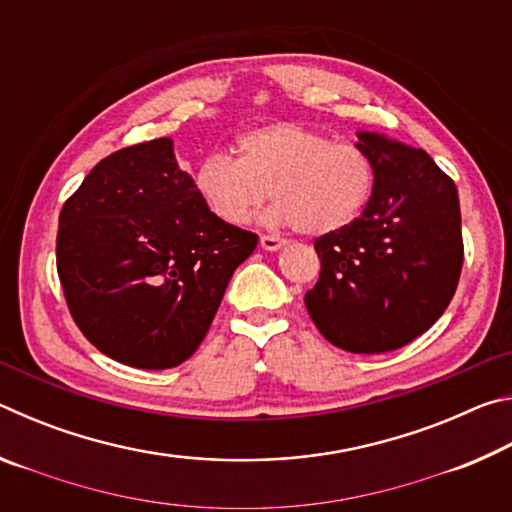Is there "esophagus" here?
<instances>
[{"mask_svg":"<svg viewBox=\"0 0 512 512\" xmlns=\"http://www.w3.org/2000/svg\"><path fill=\"white\" fill-rule=\"evenodd\" d=\"M284 244H287V241L284 239H280V237H273V235H262L259 237V246H262L264 250H280Z\"/></svg>","mask_w":512,"mask_h":512,"instance_id":"esophagus-1","label":"esophagus"}]
</instances>
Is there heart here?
Returning a JSON list of instances; mask_svg holds the SVG:
<instances>
[{"label": "heart", "mask_w": 512, "mask_h": 512, "mask_svg": "<svg viewBox=\"0 0 512 512\" xmlns=\"http://www.w3.org/2000/svg\"><path fill=\"white\" fill-rule=\"evenodd\" d=\"M196 192L228 225L253 219L271 194L268 219L305 235H329L357 219L375 187L370 155L291 121L244 133L237 158L212 153L198 164Z\"/></svg>", "instance_id": "heart-1"}]
</instances>
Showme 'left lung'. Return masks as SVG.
<instances>
[{
  "label": "left lung",
  "mask_w": 512,
  "mask_h": 512,
  "mask_svg": "<svg viewBox=\"0 0 512 512\" xmlns=\"http://www.w3.org/2000/svg\"><path fill=\"white\" fill-rule=\"evenodd\" d=\"M375 187L359 219L316 239L320 277L305 305L336 348L379 354L436 323L463 266L454 180L422 149L359 131Z\"/></svg>",
  "instance_id": "1"
}]
</instances>
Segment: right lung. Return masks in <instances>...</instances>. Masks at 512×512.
Returning a JSON list of instances; mask_svg holds the SVG:
<instances>
[{"label":"right lung","mask_w":512,"mask_h":512,"mask_svg":"<svg viewBox=\"0 0 512 512\" xmlns=\"http://www.w3.org/2000/svg\"><path fill=\"white\" fill-rule=\"evenodd\" d=\"M257 235L210 212L171 137L115 151L67 198L56 264L94 348L144 370L180 366L210 329Z\"/></svg>","instance_id":"right-lung-1"}]
</instances>
